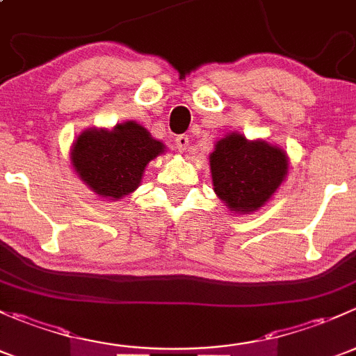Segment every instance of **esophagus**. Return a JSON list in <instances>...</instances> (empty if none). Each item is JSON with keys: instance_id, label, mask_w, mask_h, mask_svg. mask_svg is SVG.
Here are the masks:
<instances>
[{"instance_id": "34e87169", "label": "esophagus", "mask_w": 356, "mask_h": 356, "mask_svg": "<svg viewBox=\"0 0 356 356\" xmlns=\"http://www.w3.org/2000/svg\"><path fill=\"white\" fill-rule=\"evenodd\" d=\"M188 146H189V136L181 134L175 138V148H177L179 152H186V149H188Z\"/></svg>"}]
</instances>
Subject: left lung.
Listing matches in <instances>:
<instances>
[{
	"label": "left lung",
	"mask_w": 356,
	"mask_h": 356,
	"mask_svg": "<svg viewBox=\"0 0 356 356\" xmlns=\"http://www.w3.org/2000/svg\"><path fill=\"white\" fill-rule=\"evenodd\" d=\"M289 158L279 146L250 141L229 132L210 155V170L217 196L236 213L257 211L274 196L288 175Z\"/></svg>",
	"instance_id": "left-lung-1"
}]
</instances>
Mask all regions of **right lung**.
<instances>
[{"instance_id":"add662e5","label":"right lung","mask_w":356,"mask_h":356,"mask_svg":"<svg viewBox=\"0 0 356 356\" xmlns=\"http://www.w3.org/2000/svg\"><path fill=\"white\" fill-rule=\"evenodd\" d=\"M163 152V143L131 120L110 131L92 127L82 132L72 145L70 161L96 195L120 200L139 188L146 165Z\"/></svg>"}]
</instances>
